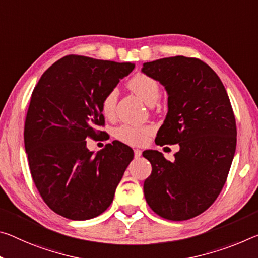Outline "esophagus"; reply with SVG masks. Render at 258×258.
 Here are the masks:
<instances>
[{
    "instance_id": "esophagus-1",
    "label": "esophagus",
    "mask_w": 258,
    "mask_h": 258,
    "mask_svg": "<svg viewBox=\"0 0 258 258\" xmlns=\"http://www.w3.org/2000/svg\"><path fill=\"white\" fill-rule=\"evenodd\" d=\"M141 154H142V151L140 149H134V157H136V158L140 157Z\"/></svg>"
}]
</instances>
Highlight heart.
Returning a JSON list of instances; mask_svg holds the SVG:
<instances>
[{
  "label": "heart",
  "mask_w": 258,
  "mask_h": 258,
  "mask_svg": "<svg viewBox=\"0 0 258 258\" xmlns=\"http://www.w3.org/2000/svg\"><path fill=\"white\" fill-rule=\"evenodd\" d=\"M128 88L148 105H153L159 97V85L154 78L138 73L128 81ZM118 100L117 89H110L101 100V111L105 117H112ZM153 130L149 126L122 125L114 131V137L124 144L141 146L147 141Z\"/></svg>",
  "instance_id": "obj_1"
}]
</instances>
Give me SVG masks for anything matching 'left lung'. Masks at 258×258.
I'll list each match as a JSON object with an SVG mask.
<instances>
[{
    "label": "left lung",
    "instance_id": "obj_1",
    "mask_svg": "<svg viewBox=\"0 0 258 258\" xmlns=\"http://www.w3.org/2000/svg\"><path fill=\"white\" fill-rule=\"evenodd\" d=\"M142 72L169 95V111L155 142L180 147L173 162L157 150L144 151L153 167L144 183L146 201L162 218H194L218 198L234 157L236 125L230 99L217 73L194 57L147 62Z\"/></svg>",
    "mask_w": 258,
    "mask_h": 258
}]
</instances>
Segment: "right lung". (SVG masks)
Instances as JSON below:
<instances>
[{
  "label": "right lung",
  "instance_id": "1",
  "mask_svg": "<svg viewBox=\"0 0 258 258\" xmlns=\"http://www.w3.org/2000/svg\"><path fill=\"white\" fill-rule=\"evenodd\" d=\"M132 63L69 55L48 68L33 89L24 144L31 174L50 209L72 220L96 217L108 209L126 167L131 147L113 141L94 154L86 139L104 132L101 100Z\"/></svg>",
  "mask_w": 258,
  "mask_h": 258
}]
</instances>
